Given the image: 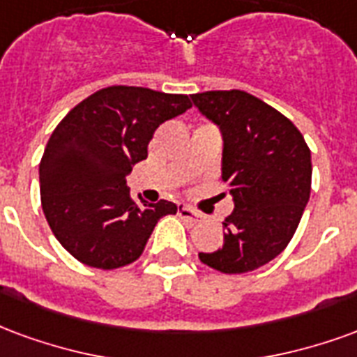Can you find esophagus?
<instances>
[{"mask_svg": "<svg viewBox=\"0 0 357 357\" xmlns=\"http://www.w3.org/2000/svg\"><path fill=\"white\" fill-rule=\"evenodd\" d=\"M178 215H181V218H184V220H190V222H199L202 220V213H197V211H194L192 207H188V205H181L178 207Z\"/></svg>", "mask_w": 357, "mask_h": 357, "instance_id": "34e87169", "label": "esophagus"}]
</instances>
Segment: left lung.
<instances>
[{
	"instance_id": "obj_1",
	"label": "left lung",
	"mask_w": 357,
	"mask_h": 357,
	"mask_svg": "<svg viewBox=\"0 0 357 357\" xmlns=\"http://www.w3.org/2000/svg\"><path fill=\"white\" fill-rule=\"evenodd\" d=\"M192 102L222 131V181L234 197L225 243L199 261L222 274L253 272L295 236L310 197V148L291 119L245 91H205Z\"/></svg>"
}]
</instances>
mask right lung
I'll return each instance as SVG.
<instances>
[{
  "mask_svg": "<svg viewBox=\"0 0 357 357\" xmlns=\"http://www.w3.org/2000/svg\"><path fill=\"white\" fill-rule=\"evenodd\" d=\"M192 106L188 95L112 85L64 116L40 163L41 207L54 238L83 264L116 270L139 259L173 202L139 204L125 184L163 121Z\"/></svg>",
  "mask_w": 357,
  "mask_h": 357,
  "instance_id": "1",
  "label": "right lung"
}]
</instances>
